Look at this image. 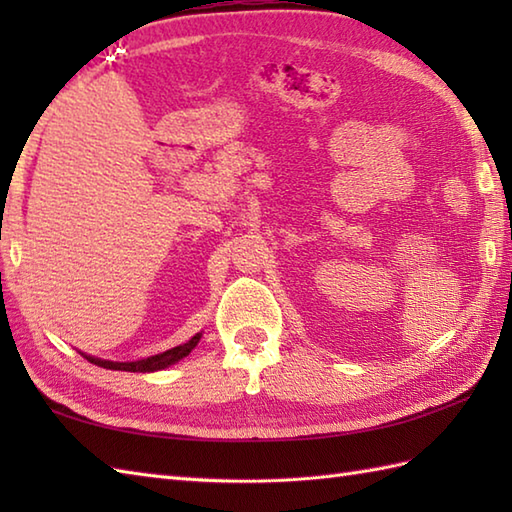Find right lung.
Listing matches in <instances>:
<instances>
[{"mask_svg":"<svg viewBox=\"0 0 512 512\" xmlns=\"http://www.w3.org/2000/svg\"><path fill=\"white\" fill-rule=\"evenodd\" d=\"M200 339H202V332L195 334L193 339L187 341V343H182L178 347H171V350L160 352L156 356L140 358V361H125V363H121V361H105V358H96V356L83 354V352H81V356H85L90 363L99 365V367H105V369H118V372H140V374H147V372H158V369H165V367H169L173 363L182 361V358L189 356V352L193 350V347L200 343Z\"/></svg>","mask_w":512,"mask_h":512,"instance_id":"right-lung-1","label":"right lung"}]
</instances>
